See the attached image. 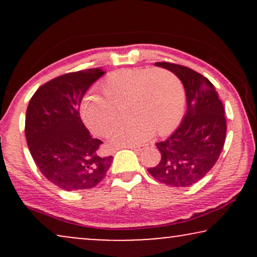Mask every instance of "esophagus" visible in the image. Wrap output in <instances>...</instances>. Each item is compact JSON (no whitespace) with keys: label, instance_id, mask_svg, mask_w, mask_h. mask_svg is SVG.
Masks as SVG:
<instances>
[{"label":"esophagus","instance_id":"esophagus-1","mask_svg":"<svg viewBox=\"0 0 257 257\" xmlns=\"http://www.w3.org/2000/svg\"><path fill=\"white\" fill-rule=\"evenodd\" d=\"M127 149L135 151V152H139V151L144 150V146H128Z\"/></svg>","mask_w":257,"mask_h":257}]
</instances>
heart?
Returning a JSON list of instances; mask_svg holds the SVG:
<instances>
[{
	"label": "heart",
	"instance_id": "obj_1",
	"mask_svg": "<svg viewBox=\"0 0 257 257\" xmlns=\"http://www.w3.org/2000/svg\"><path fill=\"white\" fill-rule=\"evenodd\" d=\"M105 97L87 96L80 106L84 122L94 135L106 137L120 120L117 108H127L131 121L111 137V146H133L156 132L166 136L180 124L185 90L173 72L164 69L133 68L112 72L101 83Z\"/></svg>",
	"mask_w": 257,
	"mask_h": 257
}]
</instances>
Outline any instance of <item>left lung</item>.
Segmentation results:
<instances>
[{"label":"left lung","mask_w":257,"mask_h":257,"mask_svg":"<svg viewBox=\"0 0 257 257\" xmlns=\"http://www.w3.org/2000/svg\"><path fill=\"white\" fill-rule=\"evenodd\" d=\"M157 66L170 70L184 84L187 111L180 126L156 145L160 163L149 173L172 187H188L202 179L219 159L226 139L223 105L215 87L194 70L168 62Z\"/></svg>","instance_id":"1"}]
</instances>
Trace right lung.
I'll use <instances>...</instances> for the list:
<instances>
[{"mask_svg":"<svg viewBox=\"0 0 257 257\" xmlns=\"http://www.w3.org/2000/svg\"><path fill=\"white\" fill-rule=\"evenodd\" d=\"M99 68L70 72L49 80L31 97L26 113V138L41 173L64 191L97 186L111 166L103 142L91 137L79 106L89 87L104 75Z\"/></svg>","mask_w":257,"mask_h":257,"instance_id":"add662e5","label":"right lung"}]
</instances>
